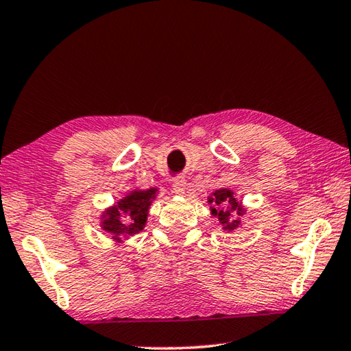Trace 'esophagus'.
Returning <instances> with one entry per match:
<instances>
[{"instance_id": "1", "label": "esophagus", "mask_w": 351, "mask_h": 351, "mask_svg": "<svg viewBox=\"0 0 351 351\" xmlns=\"http://www.w3.org/2000/svg\"><path fill=\"white\" fill-rule=\"evenodd\" d=\"M186 188H188V183H186L183 177L176 178L174 183H173V192L176 195H184Z\"/></svg>"}]
</instances>
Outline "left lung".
Returning <instances> with one entry per match:
<instances>
[{"label": "left lung", "instance_id": "obj_1", "mask_svg": "<svg viewBox=\"0 0 351 351\" xmlns=\"http://www.w3.org/2000/svg\"><path fill=\"white\" fill-rule=\"evenodd\" d=\"M207 204H209L210 215L218 218L224 232H234L242 226L241 217L247 213V207L236 198L232 189L223 188L213 191L210 197H207Z\"/></svg>", "mask_w": 351, "mask_h": 351}]
</instances>
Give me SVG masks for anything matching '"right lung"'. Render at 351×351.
Instances as JSON below:
<instances>
[{"instance_id": "1", "label": "right lung", "mask_w": 351, "mask_h": 351, "mask_svg": "<svg viewBox=\"0 0 351 351\" xmlns=\"http://www.w3.org/2000/svg\"><path fill=\"white\" fill-rule=\"evenodd\" d=\"M159 194V188L149 189H132L128 194L117 199L101 212L99 217V227L109 233L110 239L115 244L124 242L142 232L147 226V218L149 207Z\"/></svg>"}]
</instances>
